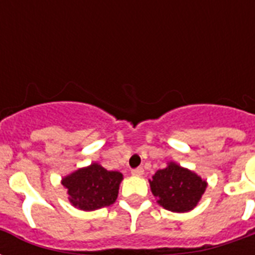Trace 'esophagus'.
<instances>
[{"label":"esophagus","instance_id":"obj_1","mask_svg":"<svg viewBox=\"0 0 255 255\" xmlns=\"http://www.w3.org/2000/svg\"><path fill=\"white\" fill-rule=\"evenodd\" d=\"M132 176H136V177H140V176H143L144 174V169L141 167L135 168V169H132Z\"/></svg>","mask_w":255,"mask_h":255}]
</instances>
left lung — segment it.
<instances>
[{
	"mask_svg": "<svg viewBox=\"0 0 255 255\" xmlns=\"http://www.w3.org/2000/svg\"><path fill=\"white\" fill-rule=\"evenodd\" d=\"M149 185L164 209L184 213L196 208L208 184L194 172L170 161L152 176Z\"/></svg>",
	"mask_w": 255,
	"mask_h": 255,
	"instance_id": "left-lung-1",
	"label": "left lung"
}]
</instances>
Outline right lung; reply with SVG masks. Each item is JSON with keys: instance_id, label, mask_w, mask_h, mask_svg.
<instances>
[{"instance_id": "1", "label": "right lung", "mask_w": 255, "mask_h": 255, "mask_svg": "<svg viewBox=\"0 0 255 255\" xmlns=\"http://www.w3.org/2000/svg\"><path fill=\"white\" fill-rule=\"evenodd\" d=\"M123 174L107 170L98 163L70 173L62 178L69 193V201L81 210H96L112 205L118 198Z\"/></svg>"}]
</instances>
